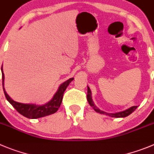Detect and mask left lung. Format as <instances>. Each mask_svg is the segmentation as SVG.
I'll use <instances>...</instances> for the list:
<instances>
[{
	"label": "left lung",
	"mask_w": 154,
	"mask_h": 154,
	"mask_svg": "<svg viewBox=\"0 0 154 154\" xmlns=\"http://www.w3.org/2000/svg\"><path fill=\"white\" fill-rule=\"evenodd\" d=\"M87 101H88L89 104L90 106L93 108V109L95 111L97 112L100 113V114L102 115H106V116H109V117H112V118H125L126 116H129V115L131 114L134 110L137 109V106H131V108L128 109L124 110V111L122 112H115V113H109V112H106L103 111V110L100 109L97 106H95L94 103H93V100H92V93L91 90H90V87L87 86Z\"/></svg>",
	"instance_id": "8db88e82"
}]
</instances>
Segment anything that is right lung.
I'll use <instances>...</instances> for the list:
<instances>
[{
  "label": "right lung",
  "mask_w": 154,
  "mask_h": 154,
  "mask_svg": "<svg viewBox=\"0 0 154 154\" xmlns=\"http://www.w3.org/2000/svg\"><path fill=\"white\" fill-rule=\"evenodd\" d=\"M1 72H2V82H3V89L4 93L5 95L6 99L14 107L16 110L20 114L28 119H35L38 118L45 117V116H49V115L54 114L58 110L62 102L63 96L65 90L67 89V86L70 83L74 80V77L68 79L61 84L57 89V92L54 93L52 99L49 102L46 103L44 105H36L34 103H21L18 102L14 101V100L10 97L9 95L5 91L4 87V74L3 72V68L1 67Z\"/></svg>",
  "instance_id": "1"
}]
</instances>
